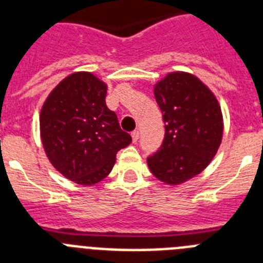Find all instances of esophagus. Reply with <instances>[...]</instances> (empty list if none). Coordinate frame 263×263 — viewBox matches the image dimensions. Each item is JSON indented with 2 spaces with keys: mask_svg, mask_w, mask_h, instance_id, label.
I'll list each match as a JSON object with an SVG mask.
<instances>
[{
  "mask_svg": "<svg viewBox=\"0 0 263 263\" xmlns=\"http://www.w3.org/2000/svg\"><path fill=\"white\" fill-rule=\"evenodd\" d=\"M132 139H133V142H137L139 139V132L138 130H134V132H132Z\"/></svg>",
  "mask_w": 263,
  "mask_h": 263,
  "instance_id": "1",
  "label": "esophagus"
}]
</instances>
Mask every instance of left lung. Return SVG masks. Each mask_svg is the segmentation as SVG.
Masks as SVG:
<instances>
[{"mask_svg": "<svg viewBox=\"0 0 263 263\" xmlns=\"http://www.w3.org/2000/svg\"><path fill=\"white\" fill-rule=\"evenodd\" d=\"M164 122L159 150L147 158L153 175L180 184L200 174L222 138V115L215 95L196 76L173 72L154 87Z\"/></svg>", "mask_w": 263, "mask_h": 263, "instance_id": "1", "label": "left lung"}]
</instances>
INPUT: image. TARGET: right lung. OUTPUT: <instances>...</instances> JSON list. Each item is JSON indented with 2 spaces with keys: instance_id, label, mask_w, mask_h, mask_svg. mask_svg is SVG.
Returning a JSON list of instances; mask_svg holds the SVG:
<instances>
[{
  "instance_id": "right-lung-1",
  "label": "right lung",
  "mask_w": 263,
  "mask_h": 263,
  "mask_svg": "<svg viewBox=\"0 0 263 263\" xmlns=\"http://www.w3.org/2000/svg\"><path fill=\"white\" fill-rule=\"evenodd\" d=\"M106 85L89 72L62 80L41 110V137L48 159L60 174L81 185L109 175L116 154L132 142L105 103Z\"/></svg>"
}]
</instances>
